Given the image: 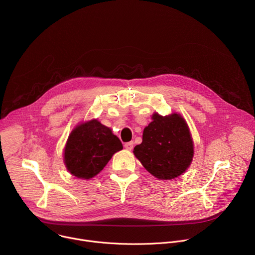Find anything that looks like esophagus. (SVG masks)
<instances>
[{
	"instance_id": "34e87169",
	"label": "esophagus",
	"mask_w": 255,
	"mask_h": 255,
	"mask_svg": "<svg viewBox=\"0 0 255 255\" xmlns=\"http://www.w3.org/2000/svg\"><path fill=\"white\" fill-rule=\"evenodd\" d=\"M133 145H134V142L133 141H130V142H127V143H125V148L127 149V150H132V148H133Z\"/></svg>"
}]
</instances>
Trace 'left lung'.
Returning <instances> with one entry per match:
<instances>
[{"label":"left lung","mask_w":255,"mask_h":255,"mask_svg":"<svg viewBox=\"0 0 255 255\" xmlns=\"http://www.w3.org/2000/svg\"><path fill=\"white\" fill-rule=\"evenodd\" d=\"M134 155L158 179H172L184 173L194 156V143L186 120L179 114L152 115L144 128L142 143L134 147Z\"/></svg>","instance_id":"obj_1"}]
</instances>
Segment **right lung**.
I'll list each match as a JSON object with an SVG mask.
<instances>
[{
	"label": "right lung",
	"mask_w": 255,
	"mask_h": 255,
	"mask_svg": "<svg viewBox=\"0 0 255 255\" xmlns=\"http://www.w3.org/2000/svg\"><path fill=\"white\" fill-rule=\"evenodd\" d=\"M123 149L120 139L98 120L78 125L68 136L64 147V164L79 178L97 175L114 153Z\"/></svg>",
	"instance_id": "1"
}]
</instances>
